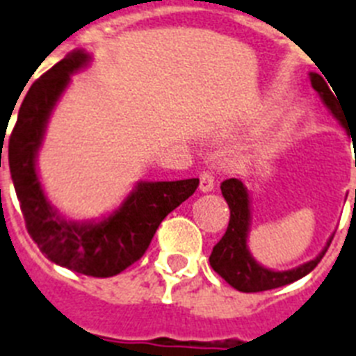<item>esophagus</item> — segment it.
Segmentation results:
<instances>
[{"label":"esophagus","mask_w":356,"mask_h":356,"mask_svg":"<svg viewBox=\"0 0 356 356\" xmlns=\"http://www.w3.org/2000/svg\"><path fill=\"white\" fill-rule=\"evenodd\" d=\"M214 189V176L211 171H204L200 175V191L204 193H209Z\"/></svg>","instance_id":"esophagus-1"}]
</instances>
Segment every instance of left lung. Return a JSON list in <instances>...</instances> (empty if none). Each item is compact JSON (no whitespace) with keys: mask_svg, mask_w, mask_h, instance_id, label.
I'll return each mask as SVG.
<instances>
[{"mask_svg":"<svg viewBox=\"0 0 356 356\" xmlns=\"http://www.w3.org/2000/svg\"><path fill=\"white\" fill-rule=\"evenodd\" d=\"M309 76L313 89L320 94V98H322L325 107L334 114V118H339L343 125L339 96L334 98V90L331 92V89L327 87L330 81L325 83L324 78L316 72H311ZM220 189H222V195H224L229 209H231V218H229L225 234L213 248L209 262L211 267L227 282L229 286H233L234 289L242 291V293H260V291L277 289V287L287 286L291 282L300 280L302 277H305L307 273H311L318 266V262L330 248L333 236L330 238L325 249L315 260L296 267V269H291V271H271V269H266V267L254 262V258L251 257L248 249L249 220H251L248 189L236 178H229V180L222 181Z\"/></svg>","mask_w":356,"mask_h":356,"instance_id":"obj_1","label":"left lung"}]
</instances>
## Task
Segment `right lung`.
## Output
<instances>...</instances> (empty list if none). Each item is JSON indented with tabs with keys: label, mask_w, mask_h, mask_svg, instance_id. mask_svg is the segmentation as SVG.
Returning a JSON list of instances; mask_svg holds the SVG:
<instances>
[{
	"label": "right lung",
	"mask_w": 356,
	"mask_h": 356,
	"mask_svg": "<svg viewBox=\"0 0 356 356\" xmlns=\"http://www.w3.org/2000/svg\"><path fill=\"white\" fill-rule=\"evenodd\" d=\"M87 63V52H70L31 85L8 140V167L26 231L40 251L70 271L107 278L143 257L161 220L195 193L200 180L140 181L118 209L98 224L67 222L52 209L38 178L36 152L70 74Z\"/></svg>",
	"instance_id": "add662e5"
}]
</instances>
